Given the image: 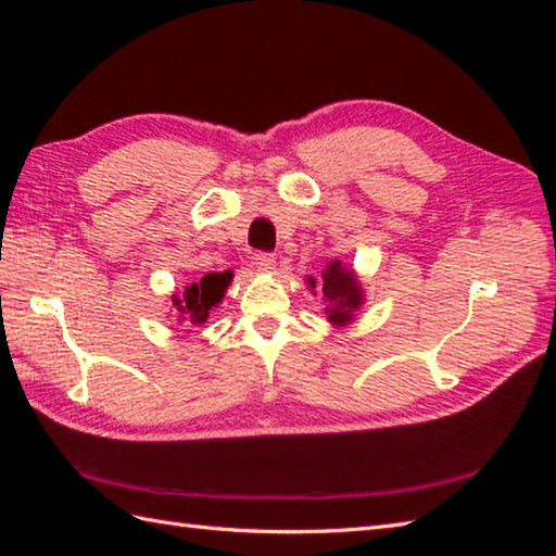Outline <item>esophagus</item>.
<instances>
[{
	"label": "esophagus",
	"instance_id": "esophagus-1",
	"mask_svg": "<svg viewBox=\"0 0 556 556\" xmlns=\"http://www.w3.org/2000/svg\"><path fill=\"white\" fill-rule=\"evenodd\" d=\"M253 265L257 267V271H263V275H269V271H275L277 257L271 255V253H255L253 255Z\"/></svg>",
	"mask_w": 556,
	"mask_h": 556
}]
</instances>
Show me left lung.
I'll return each instance as SVG.
<instances>
[{
  "mask_svg": "<svg viewBox=\"0 0 556 556\" xmlns=\"http://www.w3.org/2000/svg\"><path fill=\"white\" fill-rule=\"evenodd\" d=\"M308 285L315 289V279L311 277ZM323 296L327 303V320L337 327H346L356 311L363 305V289L351 267H344L334 260L323 271Z\"/></svg>",
  "mask_w": 556,
  "mask_h": 556,
  "instance_id": "obj_1",
  "label": "left lung"
}]
</instances>
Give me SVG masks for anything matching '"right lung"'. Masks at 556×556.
<instances>
[{
	"label": "right lung",
	"mask_w": 556,
	"mask_h": 556,
	"mask_svg": "<svg viewBox=\"0 0 556 556\" xmlns=\"http://www.w3.org/2000/svg\"><path fill=\"white\" fill-rule=\"evenodd\" d=\"M231 271H210L195 285H188L181 293L172 296V308L179 313L184 327H200L207 323L210 313L217 308L224 299V291L231 285Z\"/></svg>",
	"instance_id": "1"
}]
</instances>
